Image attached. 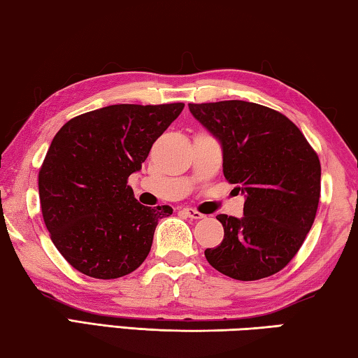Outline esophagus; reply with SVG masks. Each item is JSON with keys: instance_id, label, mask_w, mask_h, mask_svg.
Returning <instances> with one entry per match:
<instances>
[{"instance_id": "esophagus-1", "label": "esophagus", "mask_w": 358, "mask_h": 358, "mask_svg": "<svg viewBox=\"0 0 358 358\" xmlns=\"http://www.w3.org/2000/svg\"><path fill=\"white\" fill-rule=\"evenodd\" d=\"M182 213L187 215V217H190V219H195V220H198V219H204V217H206V215L201 214V213H198V210H196V209H193V208H184V209H182Z\"/></svg>"}]
</instances>
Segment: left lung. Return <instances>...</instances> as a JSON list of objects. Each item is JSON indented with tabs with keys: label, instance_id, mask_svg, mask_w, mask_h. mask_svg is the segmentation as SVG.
<instances>
[{
	"label": "left lung",
	"instance_id": "left-lung-1",
	"mask_svg": "<svg viewBox=\"0 0 358 358\" xmlns=\"http://www.w3.org/2000/svg\"><path fill=\"white\" fill-rule=\"evenodd\" d=\"M219 141L224 174L244 201L243 217L219 214L224 241L206 249L228 278L257 280L282 269L300 250L320 198V162L294 122L257 103L189 104Z\"/></svg>",
	"mask_w": 358,
	"mask_h": 358
}]
</instances>
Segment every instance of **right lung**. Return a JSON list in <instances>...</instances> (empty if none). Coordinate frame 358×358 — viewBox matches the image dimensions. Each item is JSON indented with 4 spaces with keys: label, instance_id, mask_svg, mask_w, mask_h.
<instances>
[{
    "label": "right lung",
    "instance_id": "1",
    "mask_svg": "<svg viewBox=\"0 0 358 358\" xmlns=\"http://www.w3.org/2000/svg\"><path fill=\"white\" fill-rule=\"evenodd\" d=\"M184 103L113 104L66 122L39 169V200L52 243L96 279L130 274L149 255L171 206H143L127 185Z\"/></svg>",
    "mask_w": 358,
    "mask_h": 358
}]
</instances>
